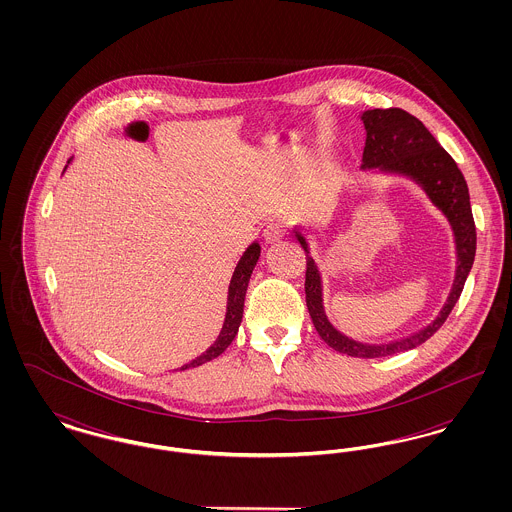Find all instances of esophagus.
<instances>
[{
	"label": "esophagus",
	"mask_w": 512,
	"mask_h": 512,
	"mask_svg": "<svg viewBox=\"0 0 512 512\" xmlns=\"http://www.w3.org/2000/svg\"><path fill=\"white\" fill-rule=\"evenodd\" d=\"M284 236H286V228H284L280 222L268 224L267 228L263 230V238H265V242H267V244L280 242Z\"/></svg>",
	"instance_id": "obj_1"
}]
</instances>
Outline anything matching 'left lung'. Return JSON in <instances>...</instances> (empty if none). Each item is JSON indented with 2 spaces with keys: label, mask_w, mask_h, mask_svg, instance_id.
Masks as SVG:
<instances>
[{
  "label": "left lung",
  "mask_w": 512,
  "mask_h": 512,
  "mask_svg": "<svg viewBox=\"0 0 512 512\" xmlns=\"http://www.w3.org/2000/svg\"><path fill=\"white\" fill-rule=\"evenodd\" d=\"M361 121L365 124L366 130L361 169L372 174L401 176L414 182L449 222L457 255L453 288L434 322H430L426 328L414 332L403 340L390 343H363L347 338L328 320L322 301V274L317 261L311 255L309 238L301 230H293L295 240L305 249L307 257V309L313 318L318 336L332 349L349 357L376 359L414 349L438 332L441 324L453 311L455 303L459 301L464 282L474 263L476 226L472 219L470 195L463 172L459 171L453 157L439 146L438 140L422 122L397 107L368 109L361 115Z\"/></svg>",
  "instance_id": "1"
}]
</instances>
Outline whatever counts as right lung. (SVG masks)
Masks as SVG:
<instances>
[{
    "instance_id": "1",
    "label": "right lung",
    "mask_w": 512,
    "mask_h": 512,
    "mask_svg": "<svg viewBox=\"0 0 512 512\" xmlns=\"http://www.w3.org/2000/svg\"><path fill=\"white\" fill-rule=\"evenodd\" d=\"M71 161H73V159H69V163H71ZM67 167H69V165H67ZM67 167H65V171H67ZM259 257H261V245L257 244V242L249 245L247 251L244 253V257L240 259L238 267H236L234 274H232V280H230L228 301H226V317H224V324H222L219 338H217V341H215L203 355H199L192 363L182 366L180 370L195 368V366H201L203 363H209V361L217 359L220 353L236 338L238 328H240V324H242V317H244V301L245 292H247V284H249V278H251V274H253V268L257 265Z\"/></svg>"
}]
</instances>
